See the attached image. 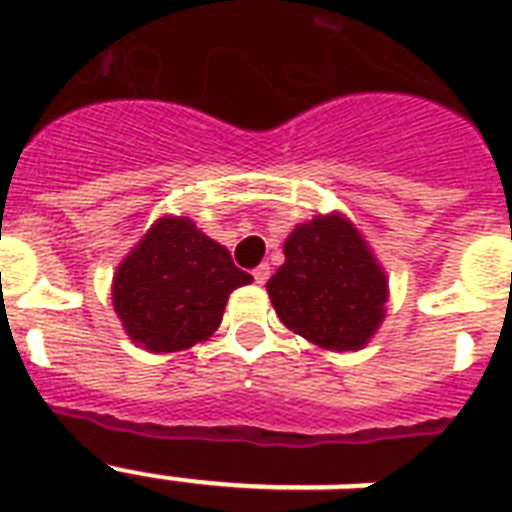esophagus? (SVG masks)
<instances>
[{"label":"esophagus","mask_w":512,"mask_h":512,"mask_svg":"<svg viewBox=\"0 0 512 512\" xmlns=\"http://www.w3.org/2000/svg\"><path fill=\"white\" fill-rule=\"evenodd\" d=\"M252 276H255V281H257V284H265V281L271 279V265H268V263L257 265V268H255V273H252Z\"/></svg>","instance_id":"1"}]
</instances>
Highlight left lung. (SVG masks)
<instances>
[{"instance_id":"1","label":"left lung","mask_w":512,"mask_h":512,"mask_svg":"<svg viewBox=\"0 0 512 512\" xmlns=\"http://www.w3.org/2000/svg\"><path fill=\"white\" fill-rule=\"evenodd\" d=\"M284 265L268 281L271 303L295 335L329 350H358L385 316L388 281L364 239L340 215L297 225Z\"/></svg>"}]
</instances>
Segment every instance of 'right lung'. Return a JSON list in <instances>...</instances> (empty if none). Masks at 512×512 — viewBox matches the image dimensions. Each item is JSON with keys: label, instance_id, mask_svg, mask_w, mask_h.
Returning a JSON list of instances; mask_svg holds the SVG:
<instances>
[{"label": "right lung", "instance_id": "add662e5", "mask_svg": "<svg viewBox=\"0 0 512 512\" xmlns=\"http://www.w3.org/2000/svg\"><path fill=\"white\" fill-rule=\"evenodd\" d=\"M252 276L231 252L185 217H162L116 268L114 308L132 340L172 353L207 340L223 321L225 303Z\"/></svg>", "mask_w": 512, "mask_h": 512}]
</instances>
